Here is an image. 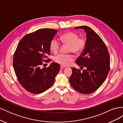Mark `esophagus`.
Here are the masks:
<instances>
[{"label":"esophagus","mask_w":123,"mask_h":123,"mask_svg":"<svg viewBox=\"0 0 123 123\" xmlns=\"http://www.w3.org/2000/svg\"><path fill=\"white\" fill-rule=\"evenodd\" d=\"M66 68V67L65 66H62V65H61V68L62 69H64V68Z\"/></svg>","instance_id":"esophagus-1"}]
</instances>
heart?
<instances>
[{"mask_svg": "<svg viewBox=\"0 0 123 123\" xmlns=\"http://www.w3.org/2000/svg\"><path fill=\"white\" fill-rule=\"evenodd\" d=\"M60 39L63 43L69 45L68 52L78 54L82 52L86 46V41L82 38H79L76 33L69 32L62 35ZM51 50L54 53L57 52L60 48V43L56 38H54L50 43ZM54 61L63 66L68 65L70 62L73 60V56L70 54H63L59 53L54 57Z\"/></svg>", "mask_w": 123, "mask_h": 123, "instance_id": "1", "label": "heart"}]
</instances>
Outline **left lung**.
Masks as SVG:
<instances>
[{"label":"left lung","mask_w":123,"mask_h":123,"mask_svg":"<svg viewBox=\"0 0 123 123\" xmlns=\"http://www.w3.org/2000/svg\"><path fill=\"white\" fill-rule=\"evenodd\" d=\"M77 29H84L87 37L85 49L76 63L79 66L85 67L86 69L81 72L80 70L73 68L69 80L77 91L90 94L106 80L110 70V56L106 44L91 28L85 25L74 28Z\"/></svg>","instance_id":"1"}]
</instances>
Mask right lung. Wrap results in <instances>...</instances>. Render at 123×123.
Segmentation results:
<instances>
[{
    "mask_svg": "<svg viewBox=\"0 0 123 123\" xmlns=\"http://www.w3.org/2000/svg\"><path fill=\"white\" fill-rule=\"evenodd\" d=\"M57 31L41 29L25 36L18 43L13 57V68L19 82L26 90L39 94L52 86L60 65L51 63L40 68L50 55V43Z\"/></svg>",
    "mask_w": 123,
    "mask_h": 123,
    "instance_id": "right-lung-1",
    "label": "right lung"
}]
</instances>
